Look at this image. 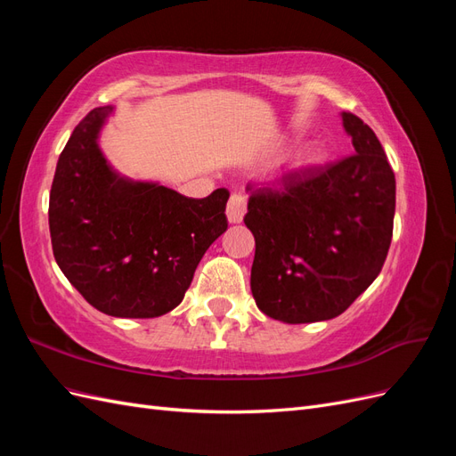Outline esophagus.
Instances as JSON below:
<instances>
[{
	"mask_svg": "<svg viewBox=\"0 0 456 456\" xmlns=\"http://www.w3.org/2000/svg\"><path fill=\"white\" fill-rule=\"evenodd\" d=\"M245 211H247V200H245V196L232 194V198L228 201V207H226V215H228L230 223H233V224L241 223Z\"/></svg>",
	"mask_w": 456,
	"mask_h": 456,
	"instance_id": "esophagus-1",
	"label": "esophagus"
}]
</instances>
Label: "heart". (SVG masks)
I'll return each mask as SVG.
<instances>
[{"label":"heart","mask_w":456,"mask_h":456,"mask_svg":"<svg viewBox=\"0 0 456 456\" xmlns=\"http://www.w3.org/2000/svg\"><path fill=\"white\" fill-rule=\"evenodd\" d=\"M322 159H323V150L320 146H308L300 151L291 165L295 169H300V167H308V165H314Z\"/></svg>","instance_id":"heart-1"}]
</instances>
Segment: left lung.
<instances>
[{"mask_svg": "<svg viewBox=\"0 0 456 456\" xmlns=\"http://www.w3.org/2000/svg\"><path fill=\"white\" fill-rule=\"evenodd\" d=\"M342 119L352 154L247 184L251 291L258 310L278 322L340 315L375 281L390 249L394 171L375 131L352 112Z\"/></svg>", "mask_w": 456, "mask_h": 456, "instance_id": "left-lung-1", "label": "left lung"}]
</instances>
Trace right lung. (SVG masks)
I'll return each instance as SVG.
<instances>
[{"instance_id": "1", "label": "right lung", "mask_w": 456, "mask_h": 456, "mask_svg": "<svg viewBox=\"0 0 456 456\" xmlns=\"http://www.w3.org/2000/svg\"><path fill=\"white\" fill-rule=\"evenodd\" d=\"M110 112L91 110L61 151L49 196L53 255L96 310L159 317L181 305L201 256L226 232L230 191L196 200L123 181L96 146Z\"/></svg>"}]
</instances>
